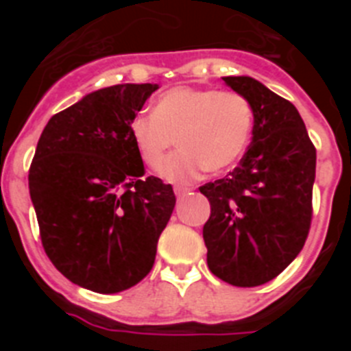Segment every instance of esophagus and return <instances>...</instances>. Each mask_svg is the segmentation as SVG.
Wrapping results in <instances>:
<instances>
[{"label": "esophagus", "mask_w": 351, "mask_h": 351, "mask_svg": "<svg viewBox=\"0 0 351 351\" xmlns=\"http://www.w3.org/2000/svg\"><path fill=\"white\" fill-rule=\"evenodd\" d=\"M173 191H176V195L178 197H184V195L190 193V188H182V186H178V188H173Z\"/></svg>", "instance_id": "obj_1"}]
</instances>
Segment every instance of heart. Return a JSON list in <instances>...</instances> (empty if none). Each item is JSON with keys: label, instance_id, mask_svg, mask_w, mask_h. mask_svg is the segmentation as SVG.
Listing matches in <instances>:
<instances>
[{"label": "heart", "instance_id": "1", "mask_svg": "<svg viewBox=\"0 0 351 351\" xmlns=\"http://www.w3.org/2000/svg\"><path fill=\"white\" fill-rule=\"evenodd\" d=\"M253 107L237 91L179 86L158 96L153 114L132 121L130 133L144 165L158 170L170 149L181 151L165 163L161 176L190 182L204 170L223 172L243 156L253 133Z\"/></svg>", "mask_w": 351, "mask_h": 351}]
</instances>
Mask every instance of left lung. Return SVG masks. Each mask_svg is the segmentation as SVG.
<instances>
[{
    "mask_svg": "<svg viewBox=\"0 0 351 351\" xmlns=\"http://www.w3.org/2000/svg\"><path fill=\"white\" fill-rule=\"evenodd\" d=\"M253 107V141L228 176L200 186L207 265L234 287L274 280L302 250L313 218L316 149L293 104L251 77H223Z\"/></svg>",
    "mask_w": 351,
    "mask_h": 351,
    "instance_id": "obj_1",
    "label": "left lung"
}]
</instances>
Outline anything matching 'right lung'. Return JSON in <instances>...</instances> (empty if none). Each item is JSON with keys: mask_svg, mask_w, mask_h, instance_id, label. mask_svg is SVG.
<instances>
[{"mask_svg": "<svg viewBox=\"0 0 351 351\" xmlns=\"http://www.w3.org/2000/svg\"><path fill=\"white\" fill-rule=\"evenodd\" d=\"M156 84H117L54 114L29 167L42 246L54 267L98 293H117L153 269L176 195L144 176L130 125Z\"/></svg>", "mask_w": 351, "mask_h": 351, "instance_id": "add662e5", "label": "right lung"}]
</instances>
